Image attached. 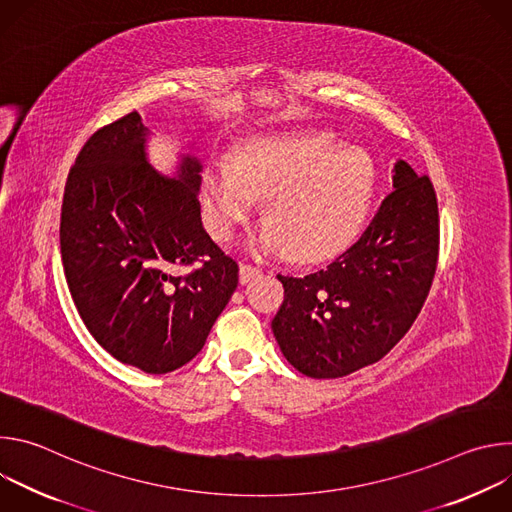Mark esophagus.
I'll return each mask as SVG.
<instances>
[{"mask_svg":"<svg viewBox=\"0 0 512 512\" xmlns=\"http://www.w3.org/2000/svg\"><path fill=\"white\" fill-rule=\"evenodd\" d=\"M261 275V267L253 265V263H243L241 265V271H239V279L241 283H249L253 279H257Z\"/></svg>","mask_w":512,"mask_h":512,"instance_id":"1","label":"esophagus"}]
</instances>
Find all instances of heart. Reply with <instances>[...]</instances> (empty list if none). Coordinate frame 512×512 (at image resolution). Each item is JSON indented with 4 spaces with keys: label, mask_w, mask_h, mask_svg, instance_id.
<instances>
[{
    "label": "heart",
    "mask_w": 512,
    "mask_h": 512,
    "mask_svg": "<svg viewBox=\"0 0 512 512\" xmlns=\"http://www.w3.org/2000/svg\"><path fill=\"white\" fill-rule=\"evenodd\" d=\"M377 172L362 148L324 129L265 135L249 143L237 162H212L202 180L204 221L210 235L229 241L237 227L271 196L267 221L251 235L259 255L322 261L360 233L375 194Z\"/></svg>",
    "instance_id": "b5f03b06"
}]
</instances>
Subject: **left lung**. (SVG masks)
Instances as JSON below:
<instances>
[{"label":"left lung","mask_w":512,"mask_h":512,"mask_svg":"<svg viewBox=\"0 0 512 512\" xmlns=\"http://www.w3.org/2000/svg\"><path fill=\"white\" fill-rule=\"evenodd\" d=\"M360 239L306 277L277 275L285 300L273 336L291 367L312 379L346 377L381 360L411 328L440 255L433 184L399 160Z\"/></svg>","instance_id":"left-lung-1"}]
</instances>
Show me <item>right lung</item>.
Wrapping results in <instances>:
<instances>
[{"label":"right lung","mask_w":512,"mask_h":512,"mask_svg":"<svg viewBox=\"0 0 512 512\" xmlns=\"http://www.w3.org/2000/svg\"><path fill=\"white\" fill-rule=\"evenodd\" d=\"M137 111L97 129L70 168L60 255L87 330L119 362L176 371L204 346L239 283L237 261L202 227L200 164L180 180L145 160Z\"/></svg>","instance_id":"right-lung-1"}]
</instances>
